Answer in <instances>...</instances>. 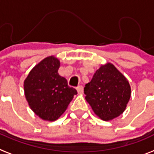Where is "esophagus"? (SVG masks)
Listing matches in <instances>:
<instances>
[{
    "mask_svg": "<svg viewBox=\"0 0 154 154\" xmlns=\"http://www.w3.org/2000/svg\"><path fill=\"white\" fill-rule=\"evenodd\" d=\"M76 90H77V92H78L79 94H81L83 93V87H82V86H79L78 87L76 88Z\"/></svg>",
    "mask_w": 154,
    "mask_h": 154,
    "instance_id": "1",
    "label": "esophagus"
}]
</instances>
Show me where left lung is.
<instances>
[{
  "instance_id": "1",
  "label": "left lung",
  "mask_w": 154,
  "mask_h": 154,
  "mask_svg": "<svg viewBox=\"0 0 154 154\" xmlns=\"http://www.w3.org/2000/svg\"><path fill=\"white\" fill-rule=\"evenodd\" d=\"M86 101L102 120L121 115L131 97L128 79L111 63L101 65L84 87Z\"/></svg>"
}]
</instances>
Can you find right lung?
<instances>
[{"instance_id": "right-lung-1", "label": "right lung", "mask_w": 154, "mask_h": 154, "mask_svg": "<svg viewBox=\"0 0 154 154\" xmlns=\"http://www.w3.org/2000/svg\"><path fill=\"white\" fill-rule=\"evenodd\" d=\"M60 65L55 57H46L34 66L24 80L29 106L44 120H57L77 94L75 89L68 86L66 79L58 74Z\"/></svg>"}]
</instances>
